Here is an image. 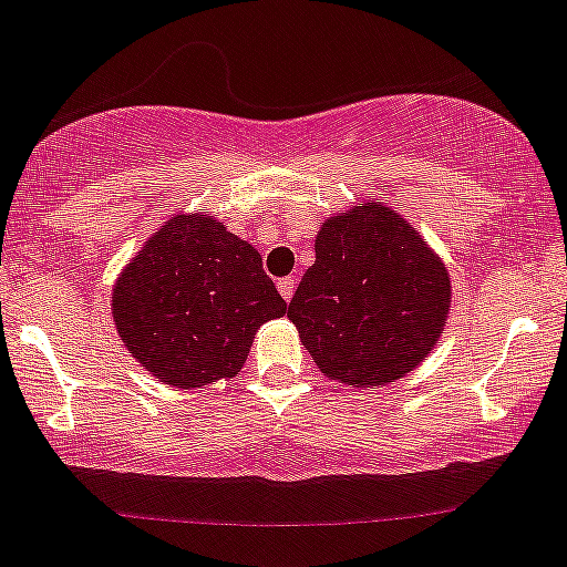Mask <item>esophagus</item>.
Returning <instances> with one entry per match:
<instances>
[{
    "instance_id": "esophagus-1",
    "label": "esophagus",
    "mask_w": 567,
    "mask_h": 567,
    "mask_svg": "<svg viewBox=\"0 0 567 567\" xmlns=\"http://www.w3.org/2000/svg\"><path fill=\"white\" fill-rule=\"evenodd\" d=\"M277 288H279V293H282V299L290 301V299H293V293H296V279L293 277H282L277 282Z\"/></svg>"
}]
</instances>
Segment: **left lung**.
Returning a JSON list of instances; mask_svg holds the SVG:
<instances>
[{"instance_id":"obj_1","label":"left lung","mask_w":567,"mask_h":567,"mask_svg":"<svg viewBox=\"0 0 567 567\" xmlns=\"http://www.w3.org/2000/svg\"><path fill=\"white\" fill-rule=\"evenodd\" d=\"M449 307V271L424 238L389 206L361 204L323 223L288 318L320 372L372 389L426 359Z\"/></svg>"}]
</instances>
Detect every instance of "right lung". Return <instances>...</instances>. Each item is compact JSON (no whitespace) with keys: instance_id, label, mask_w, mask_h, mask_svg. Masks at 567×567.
Masks as SVG:
<instances>
[{"instance_id":"right-lung-1","label":"right lung","mask_w":567,"mask_h":567,"mask_svg":"<svg viewBox=\"0 0 567 567\" xmlns=\"http://www.w3.org/2000/svg\"><path fill=\"white\" fill-rule=\"evenodd\" d=\"M285 309L258 249L208 214L171 217L113 285L118 337L176 389L234 378L255 331Z\"/></svg>"}]
</instances>
